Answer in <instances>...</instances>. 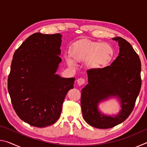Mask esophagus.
Segmentation results:
<instances>
[{"instance_id": "obj_1", "label": "esophagus", "mask_w": 147, "mask_h": 147, "mask_svg": "<svg viewBox=\"0 0 147 147\" xmlns=\"http://www.w3.org/2000/svg\"><path fill=\"white\" fill-rule=\"evenodd\" d=\"M77 82H78V84L79 86H82V85H84V84H85L86 80H85V79L83 78H80L77 80Z\"/></svg>"}]
</instances>
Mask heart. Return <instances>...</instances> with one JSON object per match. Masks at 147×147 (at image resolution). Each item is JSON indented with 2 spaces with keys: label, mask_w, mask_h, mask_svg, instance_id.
Here are the masks:
<instances>
[{
  "label": "heart",
  "mask_w": 147,
  "mask_h": 147,
  "mask_svg": "<svg viewBox=\"0 0 147 147\" xmlns=\"http://www.w3.org/2000/svg\"><path fill=\"white\" fill-rule=\"evenodd\" d=\"M113 49L107 43L80 40L76 42L72 48L71 56L73 60L78 62L86 61V64L91 69H100L106 66L113 56ZM71 66L74 62L68 59Z\"/></svg>",
  "instance_id": "heart-1"
}]
</instances>
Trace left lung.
I'll return each instance as SVG.
<instances>
[{
  "mask_svg": "<svg viewBox=\"0 0 147 147\" xmlns=\"http://www.w3.org/2000/svg\"><path fill=\"white\" fill-rule=\"evenodd\" d=\"M120 47L119 56L111 65L87 71L88 84L81 93L83 117L93 127L107 129L126 120L135 106L141 87V63L130 43L121 37L113 38ZM111 96L121 100L122 109L114 118L104 116L98 110L99 101Z\"/></svg>",
  "mask_w": 147,
  "mask_h": 147,
  "instance_id": "1",
  "label": "left lung"
}]
</instances>
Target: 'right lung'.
Here are the masks:
<instances>
[{"mask_svg":"<svg viewBox=\"0 0 147 147\" xmlns=\"http://www.w3.org/2000/svg\"><path fill=\"white\" fill-rule=\"evenodd\" d=\"M60 34L35 33L14 53L8 78L12 106L30 125H52L61 115L65 97L73 88L74 78L55 73L61 59Z\"/></svg>","mask_w":147,"mask_h":147,"instance_id":"add662e5","label":"right lung"}]
</instances>
